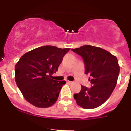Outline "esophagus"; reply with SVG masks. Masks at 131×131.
Masks as SVG:
<instances>
[{
	"mask_svg": "<svg viewBox=\"0 0 131 131\" xmlns=\"http://www.w3.org/2000/svg\"><path fill=\"white\" fill-rule=\"evenodd\" d=\"M67 83H72V81H67Z\"/></svg>",
	"mask_w": 131,
	"mask_h": 131,
	"instance_id": "1",
	"label": "esophagus"
}]
</instances>
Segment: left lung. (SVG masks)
Segmentation results:
<instances>
[{"label": "left lung", "mask_w": 131, "mask_h": 131, "mask_svg": "<svg viewBox=\"0 0 131 131\" xmlns=\"http://www.w3.org/2000/svg\"><path fill=\"white\" fill-rule=\"evenodd\" d=\"M72 50L83 59L85 74L90 75L89 81L93 85L90 88L81 85V91L74 95V98L82 108H97L108 100L116 85L119 73L118 59L104 49L90 45Z\"/></svg>", "instance_id": "1"}]
</instances>
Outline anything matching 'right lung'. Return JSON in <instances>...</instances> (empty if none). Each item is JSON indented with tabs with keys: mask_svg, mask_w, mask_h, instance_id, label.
Returning a JSON list of instances; mask_svg holds the SVG:
<instances>
[{
	"mask_svg": "<svg viewBox=\"0 0 131 131\" xmlns=\"http://www.w3.org/2000/svg\"><path fill=\"white\" fill-rule=\"evenodd\" d=\"M70 48L43 46L24 53L15 64L17 85L27 101L47 108L57 101L65 81L51 79Z\"/></svg>",
	"mask_w": 131,
	"mask_h": 131,
	"instance_id": "obj_1",
	"label": "right lung"
}]
</instances>
